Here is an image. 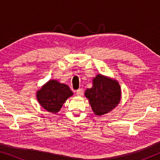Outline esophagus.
Masks as SVG:
<instances>
[{
    "instance_id": "34e87169",
    "label": "esophagus",
    "mask_w": 160,
    "mask_h": 160,
    "mask_svg": "<svg viewBox=\"0 0 160 160\" xmlns=\"http://www.w3.org/2000/svg\"><path fill=\"white\" fill-rule=\"evenodd\" d=\"M83 94H84V90H83V89L80 88L78 89V90H76V95L78 96H82Z\"/></svg>"
}]
</instances>
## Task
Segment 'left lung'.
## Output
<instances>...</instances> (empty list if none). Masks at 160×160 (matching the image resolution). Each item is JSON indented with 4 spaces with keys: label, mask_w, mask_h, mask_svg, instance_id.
<instances>
[{
    "label": "left lung",
    "mask_w": 160,
    "mask_h": 160,
    "mask_svg": "<svg viewBox=\"0 0 160 160\" xmlns=\"http://www.w3.org/2000/svg\"><path fill=\"white\" fill-rule=\"evenodd\" d=\"M93 85L85 91L92 109L95 114L101 116L113 110L121 99V87L117 80L98 74L93 78Z\"/></svg>",
    "instance_id": "8db88e82"
}]
</instances>
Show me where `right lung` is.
<instances>
[{
	"mask_svg": "<svg viewBox=\"0 0 160 160\" xmlns=\"http://www.w3.org/2000/svg\"><path fill=\"white\" fill-rule=\"evenodd\" d=\"M73 95L67 84H61L56 80H50L36 93L37 100L41 106L49 112L58 113L62 104Z\"/></svg>",
	"mask_w": 160,
	"mask_h": 160,
	"instance_id": "1",
	"label": "right lung"
}]
</instances>
